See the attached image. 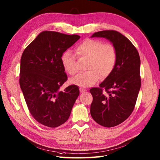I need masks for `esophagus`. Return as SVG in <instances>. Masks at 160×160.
<instances>
[{
  "instance_id": "34e87169",
  "label": "esophagus",
  "mask_w": 160,
  "mask_h": 160,
  "mask_svg": "<svg viewBox=\"0 0 160 160\" xmlns=\"http://www.w3.org/2000/svg\"><path fill=\"white\" fill-rule=\"evenodd\" d=\"M87 90L86 89H83V88H80V91L81 92V93H83V92H85V91H86Z\"/></svg>"
}]
</instances>
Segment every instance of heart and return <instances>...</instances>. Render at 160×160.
Here are the masks:
<instances>
[{
    "label": "heart",
    "instance_id": "obj_1",
    "mask_svg": "<svg viewBox=\"0 0 160 160\" xmlns=\"http://www.w3.org/2000/svg\"><path fill=\"white\" fill-rule=\"evenodd\" d=\"M75 54L79 58L88 59V71L71 79V83L82 88L93 86L101 77L106 78L113 72L117 60V52L112 43H104L102 40L88 39L75 48ZM66 72L74 75L77 72V57L70 50L65 51L60 58Z\"/></svg>",
    "mask_w": 160,
    "mask_h": 160
}]
</instances>
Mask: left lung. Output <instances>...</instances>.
Here are the masks:
<instances>
[{"mask_svg":"<svg viewBox=\"0 0 160 160\" xmlns=\"http://www.w3.org/2000/svg\"><path fill=\"white\" fill-rule=\"evenodd\" d=\"M104 38L114 45L117 60L113 72L89 91L93 96L90 113L92 118L104 127L124 122L132 113L141 88L140 57L132 42L115 30L94 33L91 38ZM104 88L107 92L103 94Z\"/></svg>","mask_w":160,"mask_h":160,"instance_id":"left-lung-1","label":"left lung"}]
</instances>
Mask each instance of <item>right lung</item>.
Segmentation results:
<instances>
[{
	"label": "right lung",
	"mask_w": 160,
	"mask_h": 160,
	"mask_svg": "<svg viewBox=\"0 0 160 160\" xmlns=\"http://www.w3.org/2000/svg\"><path fill=\"white\" fill-rule=\"evenodd\" d=\"M80 37L57 32H41L21 59L20 87L32 117L50 128L65 122L80 91L77 86L60 90L67 80L60 58Z\"/></svg>",
	"instance_id": "right-lung-1"
}]
</instances>
